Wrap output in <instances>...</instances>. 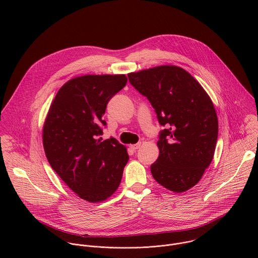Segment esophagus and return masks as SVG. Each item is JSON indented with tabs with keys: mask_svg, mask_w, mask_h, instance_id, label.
I'll list each match as a JSON object with an SVG mask.
<instances>
[{
	"mask_svg": "<svg viewBox=\"0 0 258 258\" xmlns=\"http://www.w3.org/2000/svg\"><path fill=\"white\" fill-rule=\"evenodd\" d=\"M142 146V143H138V144H135V145H131L130 147H131V149H133V150H137V149H139L140 147Z\"/></svg>",
	"mask_w": 258,
	"mask_h": 258,
	"instance_id": "esophagus-1",
	"label": "esophagus"
}]
</instances>
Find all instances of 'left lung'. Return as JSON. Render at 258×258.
Returning <instances> with one entry per match:
<instances>
[{"mask_svg": "<svg viewBox=\"0 0 258 258\" xmlns=\"http://www.w3.org/2000/svg\"><path fill=\"white\" fill-rule=\"evenodd\" d=\"M130 83L149 100L161 125L155 180L174 193L186 192L210 165L218 135L213 103L188 71L161 65L128 73Z\"/></svg>", "mask_w": 258, "mask_h": 258, "instance_id": "obj_1", "label": "left lung"}]
</instances>
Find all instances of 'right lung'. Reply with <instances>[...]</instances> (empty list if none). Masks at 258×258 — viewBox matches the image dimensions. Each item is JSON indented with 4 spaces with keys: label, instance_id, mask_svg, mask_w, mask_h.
<instances>
[{
    "label": "right lung",
    "instance_id": "right-lung-1",
    "mask_svg": "<svg viewBox=\"0 0 258 258\" xmlns=\"http://www.w3.org/2000/svg\"><path fill=\"white\" fill-rule=\"evenodd\" d=\"M127 82L125 75H87L65 83L56 94L43 126L47 159L80 198L98 203L119 187L128 161L126 147L102 141L106 106Z\"/></svg>",
    "mask_w": 258,
    "mask_h": 258
}]
</instances>
